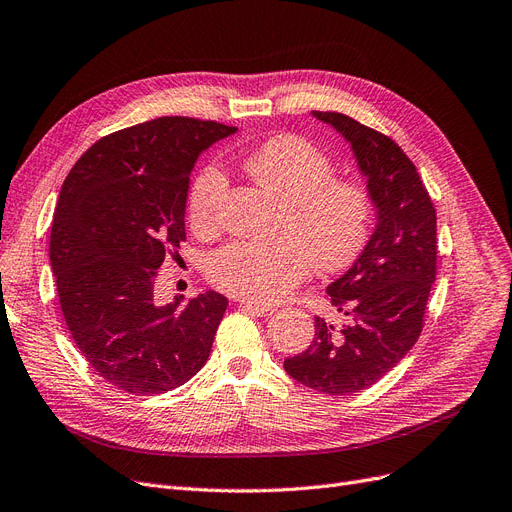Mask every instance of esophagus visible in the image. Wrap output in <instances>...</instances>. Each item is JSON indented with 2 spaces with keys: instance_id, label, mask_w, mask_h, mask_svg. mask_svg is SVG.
<instances>
[{
  "instance_id": "obj_1",
  "label": "esophagus",
  "mask_w": 512,
  "mask_h": 512,
  "mask_svg": "<svg viewBox=\"0 0 512 512\" xmlns=\"http://www.w3.org/2000/svg\"><path fill=\"white\" fill-rule=\"evenodd\" d=\"M240 308H242V310H246V312L255 314V316H270V314H274V308H270V306H259V304H253V301H242Z\"/></svg>"
}]
</instances>
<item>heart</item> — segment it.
Listing matches in <instances>:
<instances>
[{"label": "heart", "instance_id": "1", "mask_svg": "<svg viewBox=\"0 0 512 512\" xmlns=\"http://www.w3.org/2000/svg\"><path fill=\"white\" fill-rule=\"evenodd\" d=\"M242 168L282 204L278 234L287 238L221 246L206 263L213 287L253 304H274L306 278L310 261L320 272H335L363 253L373 223L369 189L361 181L335 179L333 160L312 141L278 135L253 149ZM223 189L217 166L196 175L187 202L194 232H213Z\"/></svg>", "mask_w": 512, "mask_h": 512}]
</instances>
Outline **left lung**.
I'll use <instances>...</instances> for the list:
<instances>
[{
	"mask_svg": "<svg viewBox=\"0 0 512 512\" xmlns=\"http://www.w3.org/2000/svg\"><path fill=\"white\" fill-rule=\"evenodd\" d=\"M312 116L350 143L377 223L352 268L327 287L342 323L316 316L310 348L287 358L285 371L312 390L344 396L380 382L418 342L437 276V211L390 137L344 113Z\"/></svg>",
	"mask_w": 512,
	"mask_h": 512,
	"instance_id": "obj_1",
	"label": "left lung"
}]
</instances>
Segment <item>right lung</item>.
<instances>
[{
	"label": "right lung",
	"mask_w": 512,
	"mask_h": 512,
	"mask_svg": "<svg viewBox=\"0 0 512 512\" xmlns=\"http://www.w3.org/2000/svg\"><path fill=\"white\" fill-rule=\"evenodd\" d=\"M234 126L166 116L99 139L61 187L50 263L75 346L128 394L183 386L204 367L227 308L221 293L156 304L168 251L185 240L189 175Z\"/></svg>",
	"instance_id": "add662e5"
}]
</instances>
